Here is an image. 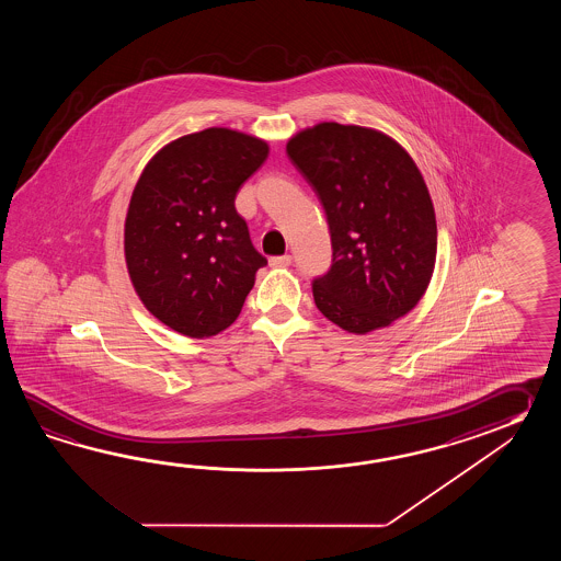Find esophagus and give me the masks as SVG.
Wrapping results in <instances>:
<instances>
[{
    "label": "esophagus",
    "mask_w": 561,
    "mask_h": 561,
    "mask_svg": "<svg viewBox=\"0 0 561 561\" xmlns=\"http://www.w3.org/2000/svg\"><path fill=\"white\" fill-rule=\"evenodd\" d=\"M271 266H288L293 263V256L290 254H283V256H271Z\"/></svg>",
    "instance_id": "34e87169"
}]
</instances>
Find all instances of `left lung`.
Listing matches in <instances>:
<instances>
[{
    "label": "left lung",
    "mask_w": 561,
    "mask_h": 561,
    "mask_svg": "<svg viewBox=\"0 0 561 561\" xmlns=\"http://www.w3.org/2000/svg\"><path fill=\"white\" fill-rule=\"evenodd\" d=\"M286 154L319 196L333 264L312 280L322 314L348 333L389 327L417 305L437 254V222L413 158L381 131L322 122Z\"/></svg>",
    "instance_id": "left-lung-1"
}]
</instances>
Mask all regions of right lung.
Here are the masks:
<instances>
[{
  "mask_svg": "<svg viewBox=\"0 0 561 561\" xmlns=\"http://www.w3.org/2000/svg\"><path fill=\"white\" fill-rule=\"evenodd\" d=\"M268 144L208 128L164 146L131 192L124 252L144 307L176 333L225 331L266 264L237 213V192L263 167Z\"/></svg>",
  "mask_w": 561,
  "mask_h": 561,
  "instance_id": "obj_1",
  "label": "right lung"
}]
</instances>
